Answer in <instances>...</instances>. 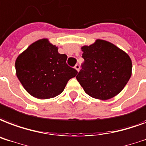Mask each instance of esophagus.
Here are the masks:
<instances>
[{
  "label": "esophagus",
  "instance_id": "34e87169",
  "mask_svg": "<svg viewBox=\"0 0 146 146\" xmlns=\"http://www.w3.org/2000/svg\"><path fill=\"white\" fill-rule=\"evenodd\" d=\"M74 68H75L76 70H77L78 72H79V70H80V65H79V64H76V66H74Z\"/></svg>",
  "mask_w": 146,
  "mask_h": 146
}]
</instances>
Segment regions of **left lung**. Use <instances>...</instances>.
I'll use <instances>...</instances> for the list:
<instances>
[{"mask_svg": "<svg viewBox=\"0 0 146 146\" xmlns=\"http://www.w3.org/2000/svg\"><path fill=\"white\" fill-rule=\"evenodd\" d=\"M81 49L84 63L76 78L86 93L102 100L119 94L132 75L129 56L103 40H96L93 44Z\"/></svg>", "mask_w": 146, "mask_h": 146, "instance_id": "obj_1", "label": "left lung"}]
</instances>
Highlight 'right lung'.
Instances as JSON below:
<instances>
[{"instance_id": "right-lung-1", "label": "right lung", "mask_w": 146, "mask_h": 146, "mask_svg": "<svg viewBox=\"0 0 146 146\" xmlns=\"http://www.w3.org/2000/svg\"><path fill=\"white\" fill-rule=\"evenodd\" d=\"M67 56L47 39L33 43L17 56L16 74L27 92L41 100L60 95L77 71L66 64Z\"/></svg>"}]
</instances>
